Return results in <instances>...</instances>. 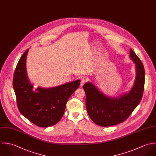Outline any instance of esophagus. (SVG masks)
<instances>
[{
    "label": "esophagus",
    "instance_id": "34e87169",
    "mask_svg": "<svg viewBox=\"0 0 156 156\" xmlns=\"http://www.w3.org/2000/svg\"><path fill=\"white\" fill-rule=\"evenodd\" d=\"M86 82H87V80L86 79H84V78L81 79V83H80V86H83Z\"/></svg>",
    "mask_w": 156,
    "mask_h": 156
}]
</instances>
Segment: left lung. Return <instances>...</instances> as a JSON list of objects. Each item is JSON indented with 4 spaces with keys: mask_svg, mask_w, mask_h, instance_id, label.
I'll list each match as a JSON object with an SVG mask.
<instances>
[{
    "mask_svg": "<svg viewBox=\"0 0 156 156\" xmlns=\"http://www.w3.org/2000/svg\"><path fill=\"white\" fill-rule=\"evenodd\" d=\"M129 52V57L136 64V76L129 92L118 98H111L101 92L90 82L83 86L88 115L93 122L101 126H110L123 122L142 98L145 84L144 67L131 49Z\"/></svg>",
    "mask_w": 156,
    "mask_h": 156,
    "instance_id": "obj_1",
    "label": "left lung"
}]
</instances>
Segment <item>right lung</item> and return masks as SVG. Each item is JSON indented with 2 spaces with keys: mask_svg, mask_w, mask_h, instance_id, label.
Returning a JSON list of instances; mask_svg holds the SVG:
<instances>
[{
  "mask_svg": "<svg viewBox=\"0 0 156 156\" xmlns=\"http://www.w3.org/2000/svg\"><path fill=\"white\" fill-rule=\"evenodd\" d=\"M28 49L20 57L14 71L13 88L20 112L32 123L48 127L58 123L64 115L66 103L80 84V80L51 88L34 89L28 78L26 60Z\"/></svg>",
  "mask_w": 156,
  "mask_h": 156,
  "instance_id": "add662e5",
  "label": "right lung"
}]
</instances>
